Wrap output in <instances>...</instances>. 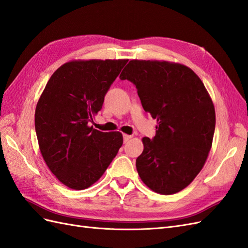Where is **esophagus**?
<instances>
[{
  "label": "esophagus",
  "instance_id": "esophagus-1",
  "mask_svg": "<svg viewBox=\"0 0 248 248\" xmlns=\"http://www.w3.org/2000/svg\"><path fill=\"white\" fill-rule=\"evenodd\" d=\"M132 137H133L132 135H128V134H124V142H126V141H129V140H130V139H131Z\"/></svg>",
  "mask_w": 248,
  "mask_h": 248
}]
</instances>
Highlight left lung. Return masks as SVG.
<instances>
[{"label":"left lung","mask_w":248,"mask_h":248,"mask_svg":"<svg viewBox=\"0 0 248 248\" xmlns=\"http://www.w3.org/2000/svg\"><path fill=\"white\" fill-rule=\"evenodd\" d=\"M119 78L136 86L144 111L157 120L155 137L142 138L139 177L155 193L180 192L200 173L212 148L211 96L199 76L179 62L132 60Z\"/></svg>","instance_id":"obj_1"}]
</instances>
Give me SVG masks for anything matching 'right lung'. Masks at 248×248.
<instances>
[{
  "mask_svg": "<svg viewBox=\"0 0 248 248\" xmlns=\"http://www.w3.org/2000/svg\"><path fill=\"white\" fill-rule=\"evenodd\" d=\"M128 60H74L49 78L37 100L34 124L41 154L62 185H94L123 145L120 132L90 125L105 95Z\"/></svg>",
  "mask_w": 248,
  "mask_h": 248,
  "instance_id": "1",
  "label": "right lung"
}]
</instances>
